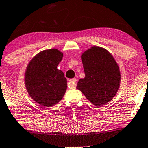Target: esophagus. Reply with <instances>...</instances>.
Returning <instances> with one entry per match:
<instances>
[{"instance_id":"esophagus-1","label":"esophagus","mask_w":148,"mask_h":148,"mask_svg":"<svg viewBox=\"0 0 148 148\" xmlns=\"http://www.w3.org/2000/svg\"><path fill=\"white\" fill-rule=\"evenodd\" d=\"M76 79H72L69 80V84H71V88H75L76 86Z\"/></svg>"}]
</instances>
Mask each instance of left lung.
Returning a JSON list of instances; mask_svg holds the SVG:
<instances>
[{
	"label": "left lung",
	"instance_id": "obj_1",
	"mask_svg": "<svg viewBox=\"0 0 148 148\" xmlns=\"http://www.w3.org/2000/svg\"><path fill=\"white\" fill-rule=\"evenodd\" d=\"M85 78L77 88L95 106L105 105L114 97L120 84L121 75L114 58L106 49L93 46L81 55Z\"/></svg>",
	"mask_w": 148,
	"mask_h": 148
}]
</instances>
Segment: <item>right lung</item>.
I'll return each mask as SVG.
<instances>
[{"mask_svg":"<svg viewBox=\"0 0 148 148\" xmlns=\"http://www.w3.org/2000/svg\"><path fill=\"white\" fill-rule=\"evenodd\" d=\"M63 53L57 49L42 51L30 61L25 72V85L30 97L42 106L56 104L67 90V79L58 69Z\"/></svg>","mask_w":148,"mask_h":148,"instance_id":"obj_1","label":"right lung"}]
</instances>
